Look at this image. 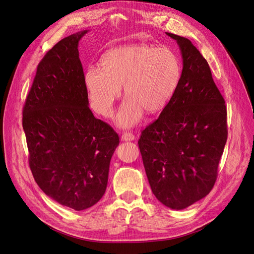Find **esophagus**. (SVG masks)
Returning <instances> with one entry per match:
<instances>
[{
	"mask_svg": "<svg viewBox=\"0 0 254 254\" xmlns=\"http://www.w3.org/2000/svg\"><path fill=\"white\" fill-rule=\"evenodd\" d=\"M134 140H135V136L132 135L131 132L126 131V132H124V134L122 135V141L127 142V141H134Z\"/></svg>",
	"mask_w": 254,
	"mask_h": 254,
	"instance_id": "obj_1",
	"label": "esophagus"
}]
</instances>
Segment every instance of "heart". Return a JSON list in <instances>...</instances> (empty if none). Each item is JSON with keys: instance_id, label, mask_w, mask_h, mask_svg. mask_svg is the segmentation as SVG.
<instances>
[{"instance_id": "b5f03b06", "label": "heart", "mask_w": 254, "mask_h": 254, "mask_svg": "<svg viewBox=\"0 0 254 254\" xmlns=\"http://www.w3.org/2000/svg\"><path fill=\"white\" fill-rule=\"evenodd\" d=\"M101 70L87 69L84 84L91 109L103 117L114 113V104L124 85L127 97L116 117L117 125L131 127L149 114L161 112L175 95L181 77V63L169 47L131 44L106 52Z\"/></svg>"}]
</instances>
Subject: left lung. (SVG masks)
<instances>
[{"label":"left lung","instance_id":"8db88e82","mask_svg":"<svg viewBox=\"0 0 254 254\" xmlns=\"http://www.w3.org/2000/svg\"><path fill=\"white\" fill-rule=\"evenodd\" d=\"M166 35L180 49V81L138 144L155 197L168 208L182 210L205 197L215 183L228 138L226 107L199 51L189 39Z\"/></svg>","mask_w":254,"mask_h":254}]
</instances>
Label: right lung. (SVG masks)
Here are the masks:
<instances>
[{"label": "right lung", "instance_id": "add662e5", "mask_svg": "<svg viewBox=\"0 0 254 254\" xmlns=\"http://www.w3.org/2000/svg\"><path fill=\"white\" fill-rule=\"evenodd\" d=\"M70 35L40 62L22 112L30 168L43 192L76 211L97 204L119 144L113 128L89 109L78 44Z\"/></svg>", "mask_w": 254, "mask_h": 254}]
</instances>
